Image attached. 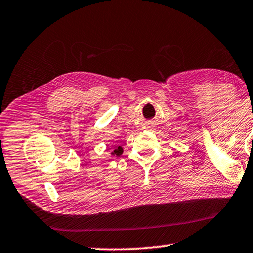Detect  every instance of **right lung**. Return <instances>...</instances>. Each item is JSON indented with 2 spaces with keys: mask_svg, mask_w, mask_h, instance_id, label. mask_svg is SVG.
<instances>
[{
  "mask_svg": "<svg viewBox=\"0 0 253 253\" xmlns=\"http://www.w3.org/2000/svg\"><path fill=\"white\" fill-rule=\"evenodd\" d=\"M122 152H123V149L119 146L117 149H114V151L111 152V155H113V156H120V155H122Z\"/></svg>",
  "mask_w": 253,
  "mask_h": 253,
  "instance_id": "1",
  "label": "right lung"
}]
</instances>
